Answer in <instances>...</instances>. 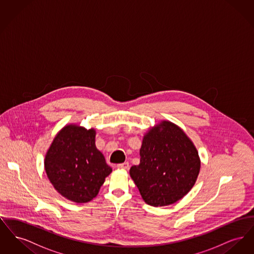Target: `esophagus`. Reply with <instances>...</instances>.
I'll return each instance as SVG.
<instances>
[{"label":"esophagus","mask_w":254,"mask_h":254,"mask_svg":"<svg viewBox=\"0 0 254 254\" xmlns=\"http://www.w3.org/2000/svg\"><path fill=\"white\" fill-rule=\"evenodd\" d=\"M117 168H118V169H127L129 168V164H128L127 162H125V163H122V164H118V165H117Z\"/></svg>","instance_id":"esophagus-1"}]
</instances>
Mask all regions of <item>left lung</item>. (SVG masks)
Masks as SVG:
<instances>
[{"label":"left lung","instance_id":"1","mask_svg":"<svg viewBox=\"0 0 254 254\" xmlns=\"http://www.w3.org/2000/svg\"><path fill=\"white\" fill-rule=\"evenodd\" d=\"M140 164L132 166L130 176L145 203L170 205L193 187L200 160L192 142L177 126L163 122L144 137Z\"/></svg>","mask_w":254,"mask_h":254}]
</instances>
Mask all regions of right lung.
Wrapping results in <instances>:
<instances>
[{
    "label": "right lung",
    "instance_id": "obj_1",
    "mask_svg": "<svg viewBox=\"0 0 254 254\" xmlns=\"http://www.w3.org/2000/svg\"><path fill=\"white\" fill-rule=\"evenodd\" d=\"M49 181L64 197L86 203L96 197L112 171L95 145V130L64 127L50 145L45 160Z\"/></svg>",
    "mask_w": 254,
    "mask_h": 254
}]
</instances>
